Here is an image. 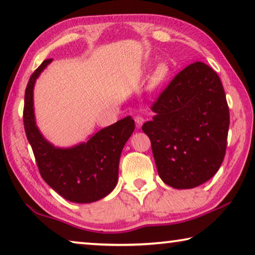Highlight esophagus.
I'll return each instance as SVG.
<instances>
[{
  "mask_svg": "<svg viewBox=\"0 0 255 255\" xmlns=\"http://www.w3.org/2000/svg\"><path fill=\"white\" fill-rule=\"evenodd\" d=\"M135 123H136L137 128H140L141 126H143V124L145 123V119L143 117H140V116H136Z\"/></svg>",
  "mask_w": 255,
  "mask_h": 255,
  "instance_id": "34e87169",
  "label": "esophagus"
}]
</instances>
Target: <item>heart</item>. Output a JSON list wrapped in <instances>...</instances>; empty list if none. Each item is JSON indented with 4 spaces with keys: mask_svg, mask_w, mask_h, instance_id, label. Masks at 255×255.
Instances as JSON below:
<instances>
[{
    "mask_svg": "<svg viewBox=\"0 0 255 255\" xmlns=\"http://www.w3.org/2000/svg\"><path fill=\"white\" fill-rule=\"evenodd\" d=\"M167 72H169V68H167L166 65H164V64H162V65H159L157 67L156 72H155V75H154V80H153V83L156 85L158 84L159 82H161L164 77L166 76Z\"/></svg>",
    "mask_w": 255,
    "mask_h": 255,
    "instance_id": "heart-1",
    "label": "heart"
}]
</instances>
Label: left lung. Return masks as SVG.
<instances>
[{"mask_svg":"<svg viewBox=\"0 0 255 255\" xmlns=\"http://www.w3.org/2000/svg\"><path fill=\"white\" fill-rule=\"evenodd\" d=\"M143 125L159 178L175 189H191L213 178L224 161L230 109L221 79L205 63L179 72L150 107Z\"/></svg>","mask_w":255,"mask_h":255,"instance_id":"left-lung-1","label":"left lung"}]
</instances>
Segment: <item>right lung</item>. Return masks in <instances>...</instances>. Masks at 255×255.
<instances>
[{
  "label": "right lung",
  "instance_id": "right-lung-1",
  "mask_svg": "<svg viewBox=\"0 0 255 255\" xmlns=\"http://www.w3.org/2000/svg\"><path fill=\"white\" fill-rule=\"evenodd\" d=\"M51 62L46 59L30 76L24 93L23 125L38 170L45 182L66 200L89 204L109 195L118 181L120 154L135 129L131 117L119 120L72 148H57L38 130L33 115V85Z\"/></svg>",
  "mask_w": 255,
  "mask_h": 255
}]
</instances>
